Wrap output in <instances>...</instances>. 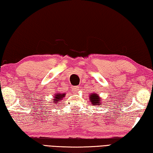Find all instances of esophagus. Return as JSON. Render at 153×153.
<instances>
[{"label": "esophagus", "mask_w": 153, "mask_h": 153, "mask_svg": "<svg viewBox=\"0 0 153 153\" xmlns=\"http://www.w3.org/2000/svg\"><path fill=\"white\" fill-rule=\"evenodd\" d=\"M79 90H80L79 87H74L73 89H72V91H73L74 93H78L79 91Z\"/></svg>", "instance_id": "obj_1"}]
</instances>
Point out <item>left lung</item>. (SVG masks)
Returning a JSON list of instances; mask_svg holds the SVG:
<instances>
[{
  "label": "left lung",
  "mask_w": 153,
  "mask_h": 153,
  "mask_svg": "<svg viewBox=\"0 0 153 153\" xmlns=\"http://www.w3.org/2000/svg\"><path fill=\"white\" fill-rule=\"evenodd\" d=\"M89 101H90L91 103L93 105L99 106V105H101V103H102V101H101V97H100V95L96 94V93H90Z\"/></svg>",
  "instance_id": "left-lung-1"
}]
</instances>
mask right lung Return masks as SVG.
<instances>
[{
	"label": "right lung",
	"instance_id": "right-lung-1",
	"mask_svg": "<svg viewBox=\"0 0 153 153\" xmlns=\"http://www.w3.org/2000/svg\"><path fill=\"white\" fill-rule=\"evenodd\" d=\"M65 95H66V93H56L55 94V95L53 96V101H53V104H55V103H58V102H60V101L62 100V99L65 97Z\"/></svg>",
	"mask_w": 153,
	"mask_h": 153
}]
</instances>
